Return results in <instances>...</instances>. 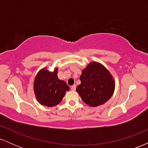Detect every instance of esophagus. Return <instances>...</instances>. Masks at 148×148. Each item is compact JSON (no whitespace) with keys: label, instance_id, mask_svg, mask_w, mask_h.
Returning a JSON list of instances; mask_svg holds the SVG:
<instances>
[{"label":"esophagus","instance_id":"obj_1","mask_svg":"<svg viewBox=\"0 0 148 148\" xmlns=\"http://www.w3.org/2000/svg\"><path fill=\"white\" fill-rule=\"evenodd\" d=\"M71 90H76V85H73V86H71Z\"/></svg>","mask_w":148,"mask_h":148}]
</instances>
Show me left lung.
Masks as SVG:
<instances>
[{"mask_svg": "<svg viewBox=\"0 0 148 148\" xmlns=\"http://www.w3.org/2000/svg\"><path fill=\"white\" fill-rule=\"evenodd\" d=\"M81 84L76 88L83 101L90 107H97L108 101L114 93L115 82L108 69L96 61H92L83 69Z\"/></svg>", "mask_w": 148, "mask_h": 148, "instance_id": "8db88e82", "label": "left lung"}]
</instances>
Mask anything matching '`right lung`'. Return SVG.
Listing matches in <instances>:
<instances>
[{
	"label": "right lung",
	"mask_w": 148,
	"mask_h": 148,
	"mask_svg": "<svg viewBox=\"0 0 148 148\" xmlns=\"http://www.w3.org/2000/svg\"><path fill=\"white\" fill-rule=\"evenodd\" d=\"M58 68L49 72L44 67L37 73L33 82V90L37 101L41 105L53 107L63 99L69 87L62 80L58 78Z\"/></svg>",
	"instance_id": "obj_1"
}]
</instances>
